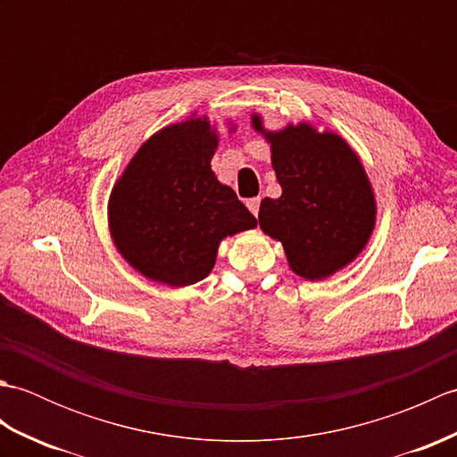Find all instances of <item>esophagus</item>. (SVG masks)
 Returning a JSON list of instances; mask_svg holds the SVG:
<instances>
[{
	"instance_id": "obj_1",
	"label": "esophagus",
	"mask_w": 457,
	"mask_h": 457,
	"mask_svg": "<svg viewBox=\"0 0 457 457\" xmlns=\"http://www.w3.org/2000/svg\"><path fill=\"white\" fill-rule=\"evenodd\" d=\"M259 204H261V198H259V196L247 200V208L251 210V213H253V216H257V213H259Z\"/></svg>"
}]
</instances>
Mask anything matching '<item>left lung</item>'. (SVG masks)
<instances>
[{
    "instance_id": "obj_1",
    "label": "left lung",
    "mask_w": 457,
    "mask_h": 457,
    "mask_svg": "<svg viewBox=\"0 0 457 457\" xmlns=\"http://www.w3.org/2000/svg\"><path fill=\"white\" fill-rule=\"evenodd\" d=\"M253 125L263 131L259 118ZM265 137L283 194L261 202L259 226L283 244L296 275L329 277L359 255L375 223L361 162L342 137L304 123Z\"/></svg>"
}]
</instances>
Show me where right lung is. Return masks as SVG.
<instances>
[{
    "label": "right lung",
    "mask_w": 457,
    "mask_h": 457,
    "mask_svg": "<svg viewBox=\"0 0 457 457\" xmlns=\"http://www.w3.org/2000/svg\"><path fill=\"white\" fill-rule=\"evenodd\" d=\"M218 139L206 120L154 133L131 159L110 198L120 253L145 277L170 287L206 277L220 241L257 226L210 161Z\"/></svg>",
    "instance_id": "add662e5"
}]
</instances>
